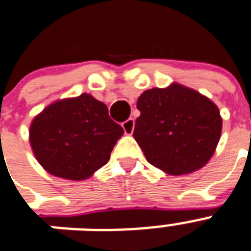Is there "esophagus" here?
<instances>
[{
    "mask_svg": "<svg viewBox=\"0 0 251 251\" xmlns=\"http://www.w3.org/2000/svg\"><path fill=\"white\" fill-rule=\"evenodd\" d=\"M123 129L127 135H132V132L135 129V119L133 118H129L123 123Z\"/></svg>",
    "mask_w": 251,
    "mask_h": 251,
    "instance_id": "esophagus-1",
    "label": "esophagus"
}]
</instances>
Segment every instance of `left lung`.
Returning a JSON list of instances; mask_svg holds the SVG:
<instances>
[{
  "label": "left lung",
  "instance_id": "obj_1",
  "mask_svg": "<svg viewBox=\"0 0 251 251\" xmlns=\"http://www.w3.org/2000/svg\"><path fill=\"white\" fill-rule=\"evenodd\" d=\"M133 137L149 164L170 176L203 168L221 136L220 111L211 99L179 83L144 91Z\"/></svg>",
  "mask_w": 251,
  "mask_h": 251
}]
</instances>
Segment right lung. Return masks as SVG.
I'll return each instance as SVG.
<instances>
[{
	"label": "right lung",
	"instance_id": "right-lung-1",
	"mask_svg": "<svg viewBox=\"0 0 251 251\" xmlns=\"http://www.w3.org/2000/svg\"><path fill=\"white\" fill-rule=\"evenodd\" d=\"M124 129L108 116L107 106L90 94L53 102L35 116L30 144L47 172L83 180L107 164Z\"/></svg>",
	"mask_w": 251,
	"mask_h": 251
}]
</instances>
